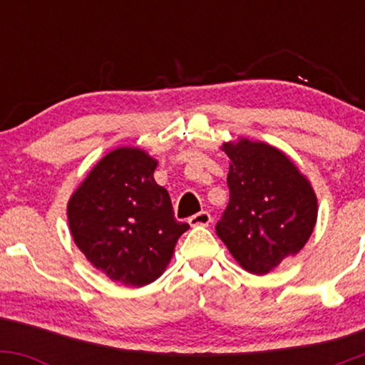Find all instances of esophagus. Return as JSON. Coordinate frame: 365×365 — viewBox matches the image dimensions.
I'll return each mask as SVG.
<instances>
[{"instance_id": "obj_1", "label": "esophagus", "mask_w": 365, "mask_h": 365, "mask_svg": "<svg viewBox=\"0 0 365 365\" xmlns=\"http://www.w3.org/2000/svg\"><path fill=\"white\" fill-rule=\"evenodd\" d=\"M188 223L192 226H207L211 223V215H209L207 211H200L197 212V215L188 217Z\"/></svg>"}]
</instances>
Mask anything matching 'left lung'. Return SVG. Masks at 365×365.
Wrapping results in <instances>:
<instances>
[{
	"mask_svg": "<svg viewBox=\"0 0 365 365\" xmlns=\"http://www.w3.org/2000/svg\"><path fill=\"white\" fill-rule=\"evenodd\" d=\"M232 159L230 202L216 233L244 269L266 274L311 237L317 199L311 183L282 150L240 139L223 144Z\"/></svg>",
	"mask_w": 365,
	"mask_h": 365,
	"instance_id": "left-lung-1",
	"label": "left lung"
}]
</instances>
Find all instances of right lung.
<instances>
[{"mask_svg": "<svg viewBox=\"0 0 365 365\" xmlns=\"http://www.w3.org/2000/svg\"><path fill=\"white\" fill-rule=\"evenodd\" d=\"M158 163L137 148L111 150L68 202L75 244L104 274L127 287L161 276L178 237L168 190L154 182Z\"/></svg>", "mask_w": 365, "mask_h": 365, "instance_id": "1", "label": "right lung"}]
</instances>
